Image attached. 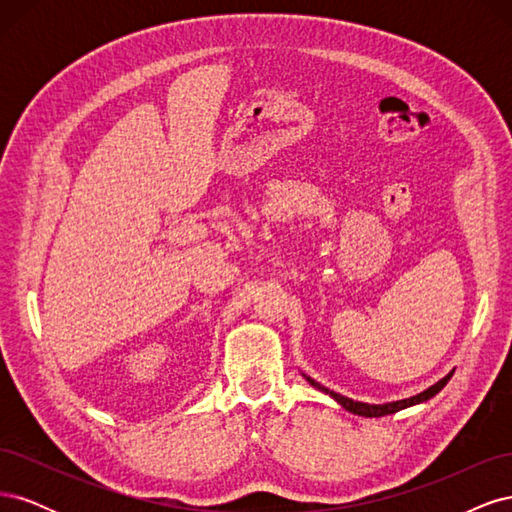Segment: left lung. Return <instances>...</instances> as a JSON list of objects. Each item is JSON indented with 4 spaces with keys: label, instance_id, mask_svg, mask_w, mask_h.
I'll return each mask as SVG.
<instances>
[{
    "label": "left lung",
    "instance_id": "left-lung-1",
    "mask_svg": "<svg viewBox=\"0 0 512 512\" xmlns=\"http://www.w3.org/2000/svg\"><path fill=\"white\" fill-rule=\"evenodd\" d=\"M451 376H453V371L448 376H444L440 382H436L433 386H429L427 391H423V393H418V395H414V397H410V399H401V401H393V404H384V406H369V404H361V401H354V399H348V397H344V395H339V393H333V391H329V389H324V386H320L316 380H312V378H307L305 376V380L312 384V386H316V389H320V391H324L327 395H331L339 406L342 408H346L348 412H352V414H359V416H386V414H393V412H399V410H404V408H410V406H416V404H423V401H427V399H431L433 395L436 393H440L444 386H446V382L451 380Z\"/></svg>",
    "mask_w": 512,
    "mask_h": 512
}]
</instances>
